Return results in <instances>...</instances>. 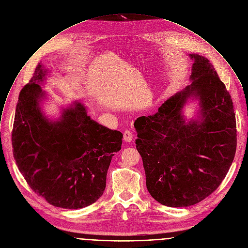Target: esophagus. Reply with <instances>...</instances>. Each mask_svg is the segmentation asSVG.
I'll return each instance as SVG.
<instances>
[{
	"label": "esophagus",
	"mask_w": 248,
	"mask_h": 248,
	"mask_svg": "<svg viewBox=\"0 0 248 248\" xmlns=\"http://www.w3.org/2000/svg\"><path fill=\"white\" fill-rule=\"evenodd\" d=\"M123 140L126 141V142H130L132 141L133 140V135L130 131H125L124 134H123Z\"/></svg>",
	"instance_id": "esophagus-1"
}]
</instances>
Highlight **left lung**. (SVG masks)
I'll return each mask as SVG.
<instances>
[{
    "label": "left lung",
    "instance_id": "1",
    "mask_svg": "<svg viewBox=\"0 0 248 248\" xmlns=\"http://www.w3.org/2000/svg\"><path fill=\"white\" fill-rule=\"evenodd\" d=\"M193 61L190 84L174 94L153 115L135 121L151 196L168 207H188L214 192L225 178L237 148L233 102L210 61ZM188 98L200 102L199 118L186 123Z\"/></svg>",
    "mask_w": 248,
    "mask_h": 248
}]
</instances>
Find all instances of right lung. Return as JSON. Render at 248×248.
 Instances as JSON below:
<instances>
[{
  "instance_id": "1",
  "label": "right lung",
  "mask_w": 248,
  "mask_h": 248,
  "mask_svg": "<svg viewBox=\"0 0 248 248\" xmlns=\"http://www.w3.org/2000/svg\"><path fill=\"white\" fill-rule=\"evenodd\" d=\"M47 70L35 68L18 98L13 130V156L31 188L49 204L77 210L96 202L106 187L107 173L123 135L90 118L82 103L63 108L52 121L41 111Z\"/></svg>"
}]
</instances>
